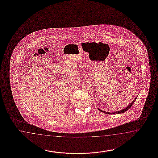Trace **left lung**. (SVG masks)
Masks as SVG:
<instances>
[{
	"mask_svg": "<svg viewBox=\"0 0 158 158\" xmlns=\"http://www.w3.org/2000/svg\"><path fill=\"white\" fill-rule=\"evenodd\" d=\"M135 98V99L134 100L133 102H131L130 103V104H129V106H127V107H126L125 108H124V109H123V110H119V111H117V112H115L109 113L106 112H105V111H103V110H101V109H98V110H100V111H101V112H102L104 113H106V114H115V113H116V114H119V113H123L125 112H126V111H127V110L128 109H130V108H131V106H132V105L133 104L134 102H135V100H136V98Z\"/></svg>",
	"mask_w": 158,
	"mask_h": 158,
	"instance_id": "obj_1",
	"label": "left lung"
}]
</instances>
